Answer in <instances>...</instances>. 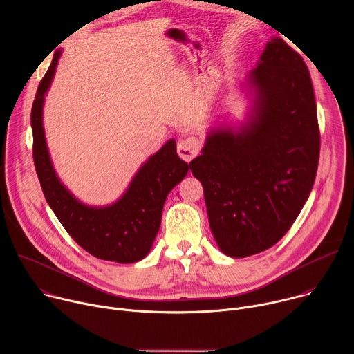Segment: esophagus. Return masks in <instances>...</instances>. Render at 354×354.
<instances>
[{"instance_id":"34e87169","label":"esophagus","mask_w":354,"mask_h":354,"mask_svg":"<svg viewBox=\"0 0 354 354\" xmlns=\"http://www.w3.org/2000/svg\"><path fill=\"white\" fill-rule=\"evenodd\" d=\"M200 141L197 137H187L178 142V154L186 162H190L200 151Z\"/></svg>"}]
</instances>
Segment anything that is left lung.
Returning <instances> with one entry per match:
<instances>
[{
	"label": "left lung",
	"instance_id": "obj_1",
	"mask_svg": "<svg viewBox=\"0 0 354 354\" xmlns=\"http://www.w3.org/2000/svg\"><path fill=\"white\" fill-rule=\"evenodd\" d=\"M249 82L257 93L250 120L238 131H212L190 162L212 232L231 258L284 236L311 193L321 147L310 71L294 48L272 39Z\"/></svg>",
	"mask_w": 354,
	"mask_h": 354
}]
</instances>
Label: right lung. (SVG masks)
Here are the masks:
<instances>
[{"instance_id": "obj_1", "label": "right lung", "mask_w": 354, "mask_h": 354, "mask_svg": "<svg viewBox=\"0 0 354 354\" xmlns=\"http://www.w3.org/2000/svg\"><path fill=\"white\" fill-rule=\"evenodd\" d=\"M62 52L41 78L32 105L33 161L36 174L56 217L70 236L92 257L118 263H134L147 257L160 231L162 207L168 193L186 176L189 165L176 154L169 140L137 172L126 193L108 207L85 206L59 180L43 131V102L53 80Z\"/></svg>"}]
</instances>
